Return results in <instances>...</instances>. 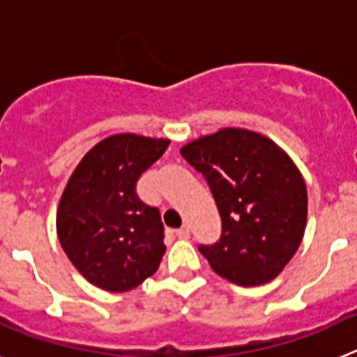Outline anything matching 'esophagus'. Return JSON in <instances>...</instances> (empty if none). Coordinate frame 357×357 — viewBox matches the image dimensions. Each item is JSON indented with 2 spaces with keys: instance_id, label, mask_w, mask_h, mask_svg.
Segmentation results:
<instances>
[{
  "instance_id": "obj_1",
  "label": "esophagus",
  "mask_w": 357,
  "mask_h": 357,
  "mask_svg": "<svg viewBox=\"0 0 357 357\" xmlns=\"http://www.w3.org/2000/svg\"><path fill=\"white\" fill-rule=\"evenodd\" d=\"M175 236L178 239H188L189 238V227L188 225H182L181 229L175 230Z\"/></svg>"
}]
</instances>
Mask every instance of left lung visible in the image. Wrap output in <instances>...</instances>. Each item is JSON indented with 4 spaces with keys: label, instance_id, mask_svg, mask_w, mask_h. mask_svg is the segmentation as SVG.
I'll list each match as a JSON object with an SVG mask.
<instances>
[{
    "label": "left lung",
    "instance_id": "left-lung-1",
    "mask_svg": "<svg viewBox=\"0 0 357 357\" xmlns=\"http://www.w3.org/2000/svg\"><path fill=\"white\" fill-rule=\"evenodd\" d=\"M206 178L222 218V234L200 254L223 279L259 286L275 279L301 247L307 218L304 178L264 135L223 128L182 146Z\"/></svg>",
    "mask_w": 357,
    "mask_h": 357
}]
</instances>
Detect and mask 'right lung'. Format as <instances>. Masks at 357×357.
Listing matches in <instances>:
<instances>
[{
    "mask_svg": "<svg viewBox=\"0 0 357 357\" xmlns=\"http://www.w3.org/2000/svg\"><path fill=\"white\" fill-rule=\"evenodd\" d=\"M169 141L110 135L73 172L56 213V234L78 272L105 291H128L157 272L164 225L137 195V181Z\"/></svg>",
    "mask_w": 357,
    "mask_h": 357,
    "instance_id": "add662e5",
    "label": "right lung"
}]
</instances>
